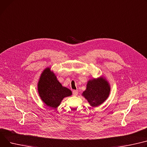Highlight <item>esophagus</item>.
<instances>
[{"label":"esophagus","mask_w":147,"mask_h":147,"mask_svg":"<svg viewBox=\"0 0 147 147\" xmlns=\"http://www.w3.org/2000/svg\"><path fill=\"white\" fill-rule=\"evenodd\" d=\"M73 96H77L78 94V92L77 90H73Z\"/></svg>","instance_id":"34e87169"}]
</instances>
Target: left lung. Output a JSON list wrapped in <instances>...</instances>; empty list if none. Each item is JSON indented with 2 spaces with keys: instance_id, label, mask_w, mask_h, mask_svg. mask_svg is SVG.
<instances>
[{
  "instance_id": "1",
  "label": "left lung",
  "mask_w": 147,
  "mask_h": 147,
  "mask_svg": "<svg viewBox=\"0 0 147 147\" xmlns=\"http://www.w3.org/2000/svg\"><path fill=\"white\" fill-rule=\"evenodd\" d=\"M111 86L105 78L101 76L87 82L86 89L82 96L92 107L102 105L109 97Z\"/></svg>"
}]
</instances>
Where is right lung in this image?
Wrapping results in <instances>:
<instances>
[{"mask_svg": "<svg viewBox=\"0 0 147 147\" xmlns=\"http://www.w3.org/2000/svg\"><path fill=\"white\" fill-rule=\"evenodd\" d=\"M38 92L42 101L48 107L57 108L64 97L70 96L71 91L64 87L50 67L42 71L38 83Z\"/></svg>", "mask_w": 147, "mask_h": 147, "instance_id": "obj_1", "label": "right lung"}]
</instances>
